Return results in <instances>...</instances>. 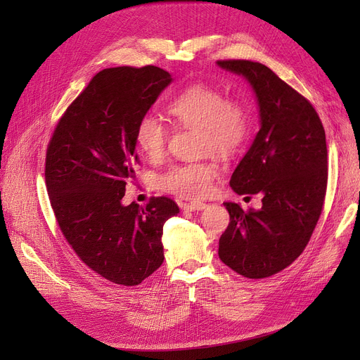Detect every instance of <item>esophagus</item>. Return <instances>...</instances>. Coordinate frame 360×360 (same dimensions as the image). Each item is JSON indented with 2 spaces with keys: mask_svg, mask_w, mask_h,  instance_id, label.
<instances>
[{
  "mask_svg": "<svg viewBox=\"0 0 360 360\" xmlns=\"http://www.w3.org/2000/svg\"><path fill=\"white\" fill-rule=\"evenodd\" d=\"M182 207L185 210H191V212H198V210H204L207 204L205 202H198V201H194V202H185L182 204Z\"/></svg>",
  "mask_w": 360,
  "mask_h": 360,
  "instance_id": "esophagus-1",
  "label": "esophagus"
}]
</instances>
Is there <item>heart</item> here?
Instances as JSON below:
<instances>
[{
    "label": "heart",
    "mask_w": 360,
    "mask_h": 360,
    "mask_svg": "<svg viewBox=\"0 0 360 360\" xmlns=\"http://www.w3.org/2000/svg\"><path fill=\"white\" fill-rule=\"evenodd\" d=\"M166 110L185 128L200 129L201 153L220 158L236 155L251 132V109L239 98H226L216 86L195 83L169 101ZM169 131L153 115H144L136 127V144L148 160H159L166 151ZM219 169L213 162H185L169 166L158 175L163 191L182 198H201L212 191Z\"/></svg>",
    "instance_id": "heart-1"
}]
</instances>
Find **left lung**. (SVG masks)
I'll list each match as a JSON object with an SVG mask.
<instances>
[{
  "instance_id": "1",
  "label": "left lung",
  "mask_w": 360,
  "mask_h": 360,
  "mask_svg": "<svg viewBox=\"0 0 360 360\" xmlns=\"http://www.w3.org/2000/svg\"><path fill=\"white\" fill-rule=\"evenodd\" d=\"M217 65L243 75L255 91L261 128L231 186L239 195L262 197L258 210L224 202L231 221L219 239V257L243 277H270L304 252L323 212L326 131L311 102L269 67L247 60Z\"/></svg>"
}]
</instances>
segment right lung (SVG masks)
Segmentation results:
<instances>
[{"label": "right lung", "mask_w": 360, "mask_h": 360, "mask_svg": "<svg viewBox=\"0 0 360 360\" xmlns=\"http://www.w3.org/2000/svg\"><path fill=\"white\" fill-rule=\"evenodd\" d=\"M172 82L159 67L99 71L56 124L45 160L49 201L74 252L94 273L137 286L165 259L163 224L179 213L167 197L124 205L140 163L136 127Z\"/></svg>", "instance_id": "obj_1"}]
</instances>
